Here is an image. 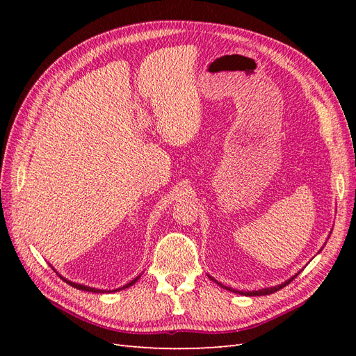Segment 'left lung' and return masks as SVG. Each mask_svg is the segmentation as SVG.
Returning a JSON list of instances; mask_svg holds the SVG:
<instances>
[{"instance_id": "1", "label": "left lung", "mask_w": 356, "mask_h": 356, "mask_svg": "<svg viewBox=\"0 0 356 356\" xmlns=\"http://www.w3.org/2000/svg\"><path fill=\"white\" fill-rule=\"evenodd\" d=\"M300 273V272H298ZM297 273V275H298ZM296 275V276H297ZM296 276H293V277H289L288 281H285V282H282L281 285H276V286H270V288H263V289H258V291H238V289H233V288H230V286H224L222 284H220V282H217L215 281L213 277H211L209 276V279H212V281H215L217 282L220 286H222V288H225V289H229V291H232V293H236V294H241V296H248V297H254V296H268V294H272V293H276V291H279V289H282L284 286H286L291 281H293V279L296 277Z\"/></svg>"}]
</instances>
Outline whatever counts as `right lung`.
Here are the masks:
<instances>
[{"instance_id": "obj_1", "label": "right lung", "mask_w": 356, "mask_h": 356, "mask_svg": "<svg viewBox=\"0 0 356 356\" xmlns=\"http://www.w3.org/2000/svg\"><path fill=\"white\" fill-rule=\"evenodd\" d=\"M60 276V275H59ZM141 276V275H139ZM139 276L138 277H135L134 281H131L129 284H126V285H123L122 288H118V289H114V291H120V289H124V288H129V286H132L138 279H139ZM60 279L62 281H65L67 284H70L71 286H74V288H77V289H81V291H89V293H110V291H104V289H96V288H92V286H86V285H81V284H75V282H71V281H68V279H65V277H62L60 276Z\"/></svg>"}]
</instances>
